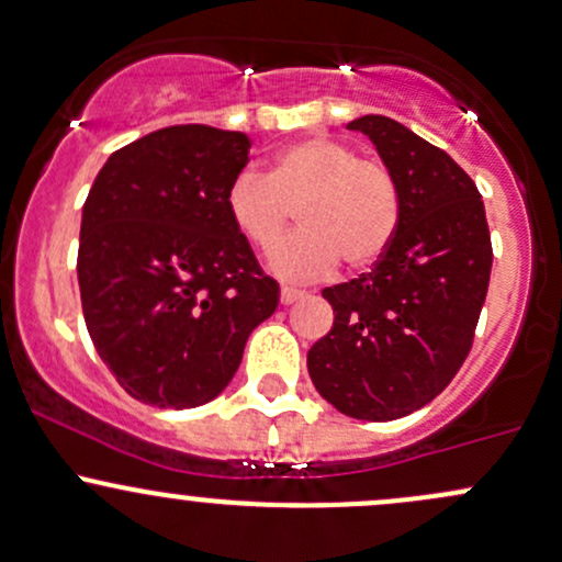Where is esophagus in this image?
I'll list each match as a JSON object with an SVG mask.
<instances>
[{
    "label": "esophagus",
    "instance_id": "esophagus-1",
    "mask_svg": "<svg viewBox=\"0 0 562 562\" xmlns=\"http://www.w3.org/2000/svg\"><path fill=\"white\" fill-rule=\"evenodd\" d=\"M300 297H305L303 292H300V289H281V303L283 305H292V303H297Z\"/></svg>",
    "mask_w": 562,
    "mask_h": 562
}]
</instances>
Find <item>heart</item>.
<instances>
[{
  "label": "heart",
  "instance_id": "obj_1",
  "mask_svg": "<svg viewBox=\"0 0 562 562\" xmlns=\"http://www.w3.org/2000/svg\"><path fill=\"white\" fill-rule=\"evenodd\" d=\"M227 216L244 240L268 255L281 244L292 209L300 231L270 259L283 281L329 279L340 259L361 270L389 251L400 231L402 195L385 162L359 158L346 142L307 136L276 155L270 171H244L227 187Z\"/></svg>",
  "mask_w": 562,
  "mask_h": 562
}]
</instances>
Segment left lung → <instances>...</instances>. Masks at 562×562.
<instances>
[{"label": "left lung", "instance_id": "obj_1", "mask_svg": "<svg viewBox=\"0 0 562 562\" xmlns=\"http://www.w3.org/2000/svg\"><path fill=\"white\" fill-rule=\"evenodd\" d=\"M375 144L402 195L400 231L370 273L324 289L331 329L307 351L318 394L348 418L394 420L461 370L491 283L485 203L445 149L396 120L348 123Z\"/></svg>", "mask_w": 562, "mask_h": 562}]
</instances>
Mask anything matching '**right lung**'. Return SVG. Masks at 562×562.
<instances>
[{"label": "right lung", "mask_w": 562, "mask_h": 562, "mask_svg": "<svg viewBox=\"0 0 562 562\" xmlns=\"http://www.w3.org/2000/svg\"><path fill=\"white\" fill-rule=\"evenodd\" d=\"M249 147L238 131L171 125L112 153L90 187L82 313L101 361L138 402L184 409L220 396L279 305V283L225 206Z\"/></svg>", "instance_id": "1"}]
</instances>
